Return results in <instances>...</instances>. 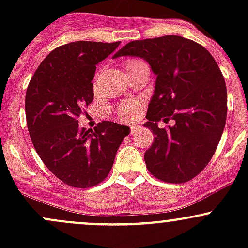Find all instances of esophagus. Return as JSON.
<instances>
[{"label": "esophagus", "mask_w": 248, "mask_h": 248, "mask_svg": "<svg viewBox=\"0 0 248 248\" xmlns=\"http://www.w3.org/2000/svg\"><path fill=\"white\" fill-rule=\"evenodd\" d=\"M140 128L139 126H131V134H134Z\"/></svg>", "instance_id": "obj_1"}]
</instances>
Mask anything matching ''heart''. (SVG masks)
Wrapping results in <instances>:
<instances>
[{
  "mask_svg": "<svg viewBox=\"0 0 248 248\" xmlns=\"http://www.w3.org/2000/svg\"><path fill=\"white\" fill-rule=\"evenodd\" d=\"M141 66H145V63L137 59H129L124 62V68H126L127 73ZM139 109H140V106L138 102L136 101L126 102V103L121 104V106L119 107V109H117V114H119L120 119L124 120V121H132V120H134L137 116H138Z\"/></svg>",
  "mask_w": 248,
  "mask_h": 248,
  "instance_id": "heart-1",
  "label": "heart"
}]
</instances>
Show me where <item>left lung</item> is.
<instances>
[{
    "mask_svg": "<svg viewBox=\"0 0 248 248\" xmlns=\"http://www.w3.org/2000/svg\"><path fill=\"white\" fill-rule=\"evenodd\" d=\"M137 56L156 74L144 126L155 134L145 152L149 171L164 182L182 184L201 172L217 149L227 119V87L212 55L180 36L133 41L112 59ZM162 119L175 124L158 127Z\"/></svg>",
    "mask_w": 248,
    "mask_h": 248,
    "instance_id": "left-lung-1",
    "label": "left lung"
}]
</instances>
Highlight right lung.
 Returning <instances> with one entry per match:
<instances>
[{
  "mask_svg": "<svg viewBox=\"0 0 248 248\" xmlns=\"http://www.w3.org/2000/svg\"><path fill=\"white\" fill-rule=\"evenodd\" d=\"M120 42H72L52 50L31 78L25 98L27 128L34 149L55 176L68 186L87 188L111 170L129 127L102 121L80 128L78 117L93 99L96 64Z\"/></svg>",
  "mask_w": 248,
  "mask_h": 248,
  "instance_id": "right-lung-1",
  "label": "right lung"
}]
</instances>
